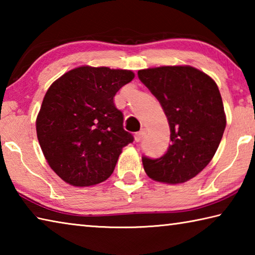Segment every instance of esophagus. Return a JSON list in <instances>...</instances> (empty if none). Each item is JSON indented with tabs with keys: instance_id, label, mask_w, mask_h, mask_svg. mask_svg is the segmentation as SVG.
Masks as SVG:
<instances>
[{
	"instance_id": "esophagus-1",
	"label": "esophagus",
	"mask_w": 255,
	"mask_h": 255,
	"mask_svg": "<svg viewBox=\"0 0 255 255\" xmlns=\"http://www.w3.org/2000/svg\"><path fill=\"white\" fill-rule=\"evenodd\" d=\"M145 135H146V130L145 129H143V130H140L139 132H136V135H135V140L137 141H141L144 139V137H145Z\"/></svg>"
}]
</instances>
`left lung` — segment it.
<instances>
[{"label": "left lung", "mask_w": 255, "mask_h": 255, "mask_svg": "<svg viewBox=\"0 0 255 255\" xmlns=\"http://www.w3.org/2000/svg\"><path fill=\"white\" fill-rule=\"evenodd\" d=\"M138 77L161 103L172 141L163 156L141 157L146 174L157 182H187L208 165L225 130L218 86L191 66L147 68L138 71Z\"/></svg>", "instance_id": "1"}]
</instances>
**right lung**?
Returning <instances> with one entry per match:
<instances>
[{
  "instance_id": "obj_1",
  "label": "right lung",
  "mask_w": 255,
  "mask_h": 255,
  "mask_svg": "<svg viewBox=\"0 0 255 255\" xmlns=\"http://www.w3.org/2000/svg\"><path fill=\"white\" fill-rule=\"evenodd\" d=\"M135 74L128 70L81 66L50 85L36 129L42 153L60 179L89 187L112 174L122 149L133 137L114 98Z\"/></svg>"
}]
</instances>
